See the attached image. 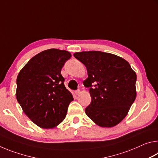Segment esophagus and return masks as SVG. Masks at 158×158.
<instances>
[{"instance_id":"esophagus-1","label":"esophagus","mask_w":158,"mask_h":158,"mask_svg":"<svg viewBox=\"0 0 158 158\" xmlns=\"http://www.w3.org/2000/svg\"><path fill=\"white\" fill-rule=\"evenodd\" d=\"M80 93H81V90H76V91H75V94L76 95H79V94H80Z\"/></svg>"}]
</instances>
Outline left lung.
<instances>
[{
	"label": "left lung",
	"mask_w": 158,
	"mask_h": 158,
	"mask_svg": "<svg viewBox=\"0 0 158 158\" xmlns=\"http://www.w3.org/2000/svg\"><path fill=\"white\" fill-rule=\"evenodd\" d=\"M87 69L84 81L89 88L91 103L87 116L100 127H111L127 115L137 96V74L123 58L110 53L90 51L74 53Z\"/></svg>",
	"instance_id": "1"
}]
</instances>
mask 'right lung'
I'll list each match as a JSON object with an SVG mask.
<instances>
[{
    "instance_id": "right-lung-1",
    "label": "right lung",
    "mask_w": 158,
    "mask_h": 158,
    "mask_svg": "<svg viewBox=\"0 0 158 158\" xmlns=\"http://www.w3.org/2000/svg\"><path fill=\"white\" fill-rule=\"evenodd\" d=\"M70 57L71 53L65 50H45L32 58L18 74V102L26 116L43 129H52L59 125L74 100L60 74Z\"/></svg>"
}]
</instances>
